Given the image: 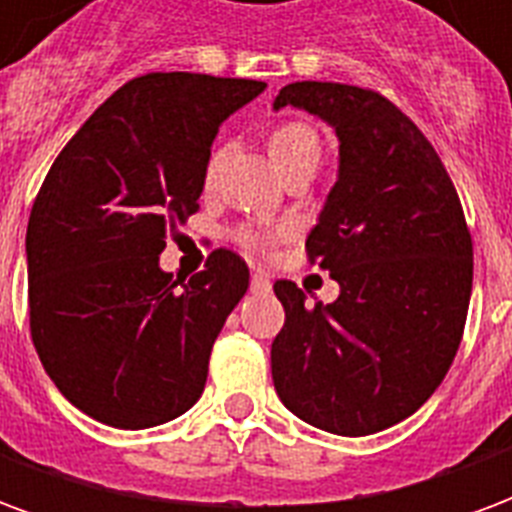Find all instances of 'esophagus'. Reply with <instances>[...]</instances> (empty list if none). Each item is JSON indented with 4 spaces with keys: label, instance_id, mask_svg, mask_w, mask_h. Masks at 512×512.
Masks as SVG:
<instances>
[{
    "label": "esophagus",
    "instance_id": "esophagus-1",
    "mask_svg": "<svg viewBox=\"0 0 512 512\" xmlns=\"http://www.w3.org/2000/svg\"><path fill=\"white\" fill-rule=\"evenodd\" d=\"M252 290H255V293H268V290H271V282H268V277L263 271H255V274H252Z\"/></svg>",
    "mask_w": 512,
    "mask_h": 512
}]
</instances>
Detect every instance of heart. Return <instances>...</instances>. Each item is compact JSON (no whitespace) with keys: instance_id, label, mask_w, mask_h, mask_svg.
<instances>
[{"instance_id":"1","label":"heart","mask_w":512,"mask_h":512,"mask_svg":"<svg viewBox=\"0 0 512 512\" xmlns=\"http://www.w3.org/2000/svg\"><path fill=\"white\" fill-rule=\"evenodd\" d=\"M268 153L274 158L279 172L288 178L290 172H296L301 167H318V161H321V136L304 120H285L268 134ZM219 164H222V150H213L208 156V164H205V175H202L208 186L216 178ZM233 235L246 252H263L274 238L285 235V230L263 233V230H255V227H238Z\"/></svg>"}]
</instances>
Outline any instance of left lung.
Instances as JSON below:
<instances>
[{
  "mask_svg": "<svg viewBox=\"0 0 512 512\" xmlns=\"http://www.w3.org/2000/svg\"><path fill=\"white\" fill-rule=\"evenodd\" d=\"M299 106L340 139V175L307 257L340 285L304 304L279 279L285 326L271 345L279 400L337 436L411 417L450 370L472 296V235L458 191L425 134L376 90L293 82L274 109Z\"/></svg>",
  "mask_w": 512,
  "mask_h": 512,
  "instance_id": "1",
  "label": "left lung"
}]
</instances>
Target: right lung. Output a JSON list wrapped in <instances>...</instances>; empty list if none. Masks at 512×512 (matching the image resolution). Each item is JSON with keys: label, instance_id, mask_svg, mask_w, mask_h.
I'll use <instances>...</instances> for the list:
<instances>
[{"label": "right lung", "instance_id": "right-lung-1", "mask_svg": "<svg viewBox=\"0 0 512 512\" xmlns=\"http://www.w3.org/2000/svg\"><path fill=\"white\" fill-rule=\"evenodd\" d=\"M263 90L255 79L145 73L54 158L27 224L29 334L51 381L87 417L142 430L200 400L249 268L213 249L205 271L180 285L158 255L200 211L219 126Z\"/></svg>", "mask_w": 512, "mask_h": 512}]
</instances>
